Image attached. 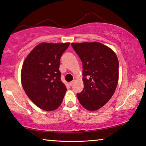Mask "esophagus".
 I'll return each mask as SVG.
<instances>
[{
  "mask_svg": "<svg viewBox=\"0 0 146 146\" xmlns=\"http://www.w3.org/2000/svg\"><path fill=\"white\" fill-rule=\"evenodd\" d=\"M74 83V81H72V82H70L69 83V84H70V86H73Z\"/></svg>",
  "mask_w": 146,
  "mask_h": 146,
  "instance_id": "esophagus-1",
  "label": "esophagus"
}]
</instances>
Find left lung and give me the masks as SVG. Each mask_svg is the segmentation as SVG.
<instances>
[{"mask_svg":"<svg viewBox=\"0 0 146 146\" xmlns=\"http://www.w3.org/2000/svg\"><path fill=\"white\" fill-rule=\"evenodd\" d=\"M82 62L84 90L77 94L80 104L97 110L112 97L119 78V62L110 48L98 42L72 43Z\"/></svg>","mask_w":146,"mask_h":146,"instance_id":"8db88e82","label":"left lung"}]
</instances>
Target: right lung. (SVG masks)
<instances>
[{"mask_svg":"<svg viewBox=\"0 0 146 146\" xmlns=\"http://www.w3.org/2000/svg\"><path fill=\"white\" fill-rule=\"evenodd\" d=\"M69 45L70 42H42L23 62L21 77L24 90L43 110H55L62 102L67 88L60 79V60Z\"/></svg>","mask_w":146,"mask_h":146,"instance_id":"right-lung-1","label":"right lung"}]
</instances>
